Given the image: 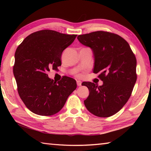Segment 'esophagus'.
I'll list each match as a JSON object with an SVG mask.
<instances>
[{
    "label": "esophagus",
    "mask_w": 151,
    "mask_h": 151,
    "mask_svg": "<svg viewBox=\"0 0 151 151\" xmlns=\"http://www.w3.org/2000/svg\"><path fill=\"white\" fill-rule=\"evenodd\" d=\"M76 84H77L78 86H81L82 83H81V81H76Z\"/></svg>",
    "instance_id": "esophagus-1"
}]
</instances>
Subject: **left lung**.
I'll return each instance as SVG.
<instances>
[{
  "mask_svg": "<svg viewBox=\"0 0 151 151\" xmlns=\"http://www.w3.org/2000/svg\"><path fill=\"white\" fill-rule=\"evenodd\" d=\"M82 45L90 47L94 55V73L103 82L97 86L83 82L89 95L84 101L91 113L109 117L121 110L131 95L137 81V60L126 40L114 33L96 31L78 35Z\"/></svg>",
  "mask_w": 151,
  "mask_h": 151,
  "instance_id": "obj_1",
  "label": "left lung"
}]
</instances>
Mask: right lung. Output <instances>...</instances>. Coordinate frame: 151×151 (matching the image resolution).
I'll return each instance as SVG.
<instances>
[{
    "label": "right lung",
    "mask_w": 151,
    "mask_h": 151,
    "mask_svg": "<svg viewBox=\"0 0 151 151\" xmlns=\"http://www.w3.org/2000/svg\"><path fill=\"white\" fill-rule=\"evenodd\" d=\"M76 37L42 30L28 36L17 48L13 73L18 93L35 114L50 116L57 113L76 88L75 79L63 76L57 83L47 75L50 68L57 69L61 65L63 51Z\"/></svg>",
    "instance_id": "obj_1"
}]
</instances>
